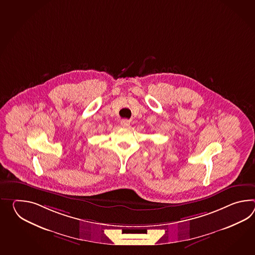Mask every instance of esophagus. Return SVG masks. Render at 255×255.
<instances>
[{
	"label": "esophagus",
	"mask_w": 255,
	"mask_h": 255,
	"mask_svg": "<svg viewBox=\"0 0 255 255\" xmlns=\"http://www.w3.org/2000/svg\"><path fill=\"white\" fill-rule=\"evenodd\" d=\"M121 125L124 127V128H127L130 126V121L129 120H122L121 121Z\"/></svg>",
	"instance_id": "1"
}]
</instances>
